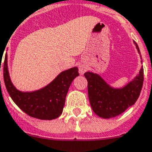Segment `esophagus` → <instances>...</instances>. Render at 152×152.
<instances>
[{"label": "esophagus", "instance_id": "34e87169", "mask_svg": "<svg viewBox=\"0 0 152 152\" xmlns=\"http://www.w3.org/2000/svg\"><path fill=\"white\" fill-rule=\"evenodd\" d=\"M78 69H79V73L81 75H83L85 72H86L88 68H87V65L84 63H81L78 65Z\"/></svg>", "mask_w": 152, "mask_h": 152}]
</instances>
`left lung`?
<instances>
[{
	"label": "left lung",
	"mask_w": 152,
	"mask_h": 152,
	"mask_svg": "<svg viewBox=\"0 0 152 152\" xmlns=\"http://www.w3.org/2000/svg\"><path fill=\"white\" fill-rule=\"evenodd\" d=\"M140 53L138 45L134 42ZM88 82V96L93 111L102 118H113L124 113L136 103L143 82V69L125 86L115 89L107 84L97 74H84Z\"/></svg>",
	"instance_id": "obj_1"
}]
</instances>
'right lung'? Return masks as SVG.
I'll return each instance as SVG.
<instances>
[{
  "mask_svg": "<svg viewBox=\"0 0 152 152\" xmlns=\"http://www.w3.org/2000/svg\"><path fill=\"white\" fill-rule=\"evenodd\" d=\"M3 74L7 91L16 105L28 116L40 120H53L62 114L69 87L79 75L77 67L70 68L60 73L43 89L34 92H21L15 88L10 80L7 55L4 58Z\"/></svg>",
  "mask_w": 152,
  "mask_h": 152,
  "instance_id": "1",
  "label": "right lung"
}]
</instances>
